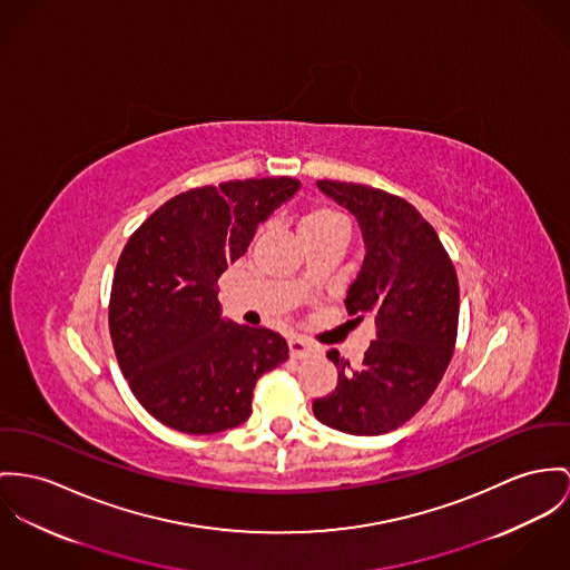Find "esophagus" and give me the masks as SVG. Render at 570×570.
I'll return each instance as SVG.
<instances>
[{
    "label": "esophagus",
    "mask_w": 570,
    "mask_h": 570,
    "mask_svg": "<svg viewBox=\"0 0 570 570\" xmlns=\"http://www.w3.org/2000/svg\"><path fill=\"white\" fill-rule=\"evenodd\" d=\"M288 350H291V357H295V360H304V357L316 355V347L304 338H291Z\"/></svg>",
    "instance_id": "34e87169"
}]
</instances>
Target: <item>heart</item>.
Returning <instances> with one entry per match:
<instances>
[{
	"label": "heart",
	"mask_w": 570,
	"mask_h": 570,
	"mask_svg": "<svg viewBox=\"0 0 570 570\" xmlns=\"http://www.w3.org/2000/svg\"><path fill=\"white\" fill-rule=\"evenodd\" d=\"M297 229L304 238V236L325 234V232H334V229H347V220L327 206H312L302 215V219L297 223Z\"/></svg>",
	"instance_id": "b5f03b06"
}]
</instances>
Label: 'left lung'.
Masks as SVG:
<instances>
[{"instance_id": "left-lung-1", "label": "left lung", "mask_w": 570, "mask_h": 570, "mask_svg": "<svg viewBox=\"0 0 570 570\" xmlns=\"http://www.w3.org/2000/svg\"><path fill=\"white\" fill-rule=\"evenodd\" d=\"M318 190L347 208L364 240V263L347 291L350 314H375V341L360 366L336 350L334 393L314 399V416L353 436H380L412 419L451 362L460 288L436 229L401 197L318 179Z\"/></svg>"}]
</instances>
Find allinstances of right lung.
<instances>
[{"instance_id": "add662e5", "label": "right lung", "mask_w": 570, "mask_h": 570, "mask_svg": "<svg viewBox=\"0 0 570 570\" xmlns=\"http://www.w3.org/2000/svg\"><path fill=\"white\" fill-rule=\"evenodd\" d=\"M299 188L293 177H263L186 190L124 247L110 336L131 393L163 425L197 436L238 428L256 382L288 360L277 332L223 318L217 279Z\"/></svg>"}]
</instances>
